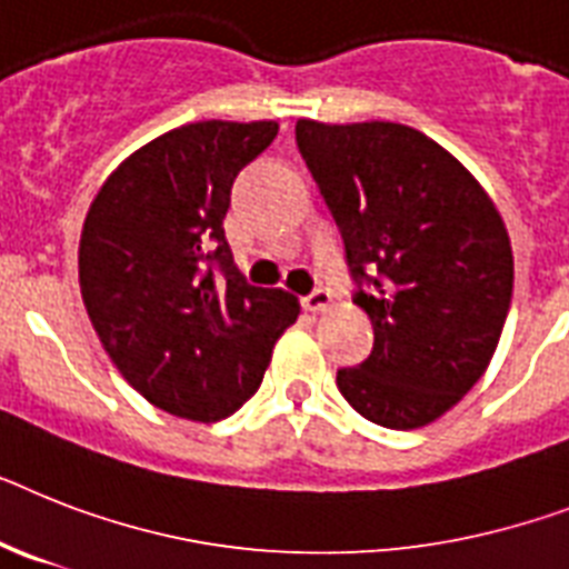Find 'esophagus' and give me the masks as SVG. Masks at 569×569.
<instances>
[{"label":"esophagus","mask_w":569,"mask_h":569,"mask_svg":"<svg viewBox=\"0 0 569 569\" xmlns=\"http://www.w3.org/2000/svg\"><path fill=\"white\" fill-rule=\"evenodd\" d=\"M328 305H331V290H326V288H319V290H313V293L302 296L305 311H311V313L326 311Z\"/></svg>","instance_id":"obj_1"}]
</instances>
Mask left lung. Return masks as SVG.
I'll return each mask as SVG.
<instances>
[{"mask_svg":"<svg viewBox=\"0 0 569 569\" xmlns=\"http://www.w3.org/2000/svg\"><path fill=\"white\" fill-rule=\"evenodd\" d=\"M296 144L346 243L372 355L337 372L380 427L412 430L482 378L511 305L509 232L442 144L392 121H296Z\"/></svg>","mask_w":569,"mask_h":569,"instance_id":"left-lung-1","label":"left lung"}]
</instances>
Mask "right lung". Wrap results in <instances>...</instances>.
<instances>
[{
	"label": "right lung",
	"mask_w": 569,
	"mask_h": 569,
	"mask_svg": "<svg viewBox=\"0 0 569 569\" xmlns=\"http://www.w3.org/2000/svg\"><path fill=\"white\" fill-rule=\"evenodd\" d=\"M276 121H197L127 157L83 220L81 296L98 340L153 407L220 421L256 396L299 302L234 267L223 218L234 177Z\"/></svg>",
	"instance_id": "add662e5"
}]
</instances>
